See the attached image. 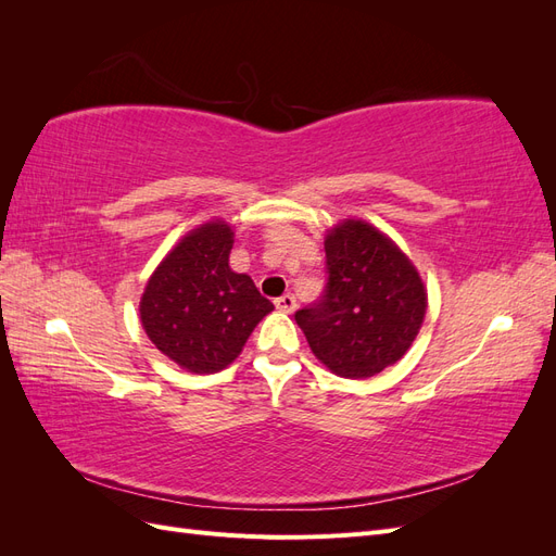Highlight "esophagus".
Listing matches in <instances>:
<instances>
[{"instance_id":"esophagus-1","label":"esophagus","mask_w":556,"mask_h":556,"mask_svg":"<svg viewBox=\"0 0 556 556\" xmlns=\"http://www.w3.org/2000/svg\"><path fill=\"white\" fill-rule=\"evenodd\" d=\"M276 308L282 313H294L296 308V299L292 294H282L276 299Z\"/></svg>"}]
</instances>
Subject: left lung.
I'll list each match as a JSON object with an SVG mask.
<instances>
[{"label":"left lung","instance_id":"8db88e82","mask_svg":"<svg viewBox=\"0 0 556 556\" xmlns=\"http://www.w3.org/2000/svg\"><path fill=\"white\" fill-rule=\"evenodd\" d=\"M327 288L294 313L313 355L341 378H371L413 345L427 290L394 241L364 220H345L325 239Z\"/></svg>","mask_w":556,"mask_h":556}]
</instances>
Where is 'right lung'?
<instances>
[{
    "mask_svg": "<svg viewBox=\"0 0 556 556\" xmlns=\"http://www.w3.org/2000/svg\"><path fill=\"white\" fill-rule=\"evenodd\" d=\"M231 245L225 220L197 227L162 260L141 296L148 339L190 374L223 371L274 311L250 276L229 268Z\"/></svg>",
    "mask_w": 556,
    "mask_h": 556,
    "instance_id": "obj_1",
    "label": "right lung"
}]
</instances>
